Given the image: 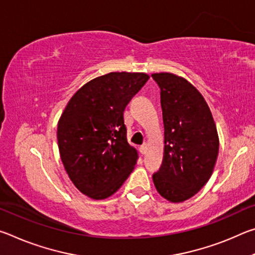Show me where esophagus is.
<instances>
[{
    "mask_svg": "<svg viewBox=\"0 0 255 255\" xmlns=\"http://www.w3.org/2000/svg\"><path fill=\"white\" fill-rule=\"evenodd\" d=\"M139 152L141 153V154H146V152H147V144H143L139 147Z\"/></svg>",
    "mask_w": 255,
    "mask_h": 255,
    "instance_id": "34e87169",
    "label": "esophagus"
}]
</instances>
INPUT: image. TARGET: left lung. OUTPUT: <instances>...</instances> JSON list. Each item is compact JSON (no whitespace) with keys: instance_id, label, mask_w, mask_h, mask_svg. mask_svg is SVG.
<instances>
[{"instance_id":"1","label":"left lung","mask_w":255,"mask_h":255,"mask_svg":"<svg viewBox=\"0 0 255 255\" xmlns=\"http://www.w3.org/2000/svg\"><path fill=\"white\" fill-rule=\"evenodd\" d=\"M152 77L161 89L165 144L162 166L153 181L159 195L176 204L208 182L219 138L209 107L195 86L172 73H154Z\"/></svg>"}]
</instances>
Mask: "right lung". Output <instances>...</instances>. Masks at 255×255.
<instances>
[{
  "mask_svg": "<svg viewBox=\"0 0 255 255\" xmlns=\"http://www.w3.org/2000/svg\"><path fill=\"white\" fill-rule=\"evenodd\" d=\"M148 79L145 73H108L77 90L64 109L57 126L60 158L83 195L106 199L135 167L138 153L127 141L124 111Z\"/></svg>",
  "mask_w": 255,
  "mask_h": 255,
  "instance_id": "1",
  "label": "right lung"
}]
</instances>
